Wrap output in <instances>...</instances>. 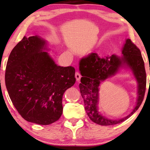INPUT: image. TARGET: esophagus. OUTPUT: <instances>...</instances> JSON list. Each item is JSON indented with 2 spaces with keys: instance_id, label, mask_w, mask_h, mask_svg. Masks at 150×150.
Segmentation results:
<instances>
[{
  "instance_id": "esophagus-1",
  "label": "esophagus",
  "mask_w": 150,
  "mask_h": 150,
  "mask_svg": "<svg viewBox=\"0 0 150 150\" xmlns=\"http://www.w3.org/2000/svg\"><path fill=\"white\" fill-rule=\"evenodd\" d=\"M81 77V75L79 73L78 71H77L75 73V78H76V80H77V81H79Z\"/></svg>"
}]
</instances>
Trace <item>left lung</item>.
Listing matches in <instances>:
<instances>
[{"instance_id": "1", "label": "left lung", "mask_w": 150, "mask_h": 150, "mask_svg": "<svg viewBox=\"0 0 150 150\" xmlns=\"http://www.w3.org/2000/svg\"><path fill=\"white\" fill-rule=\"evenodd\" d=\"M121 57L116 55L101 57L93 53L80 61L79 71L81 75L79 88L84 100L85 109L91 120L101 126L115 125L122 122L138 110L144 100L146 88V73L144 62L139 48L127 39ZM127 65L133 70L139 83V98L136 107L126 117L112 121L106 119L99 114L97 108L98 89L102 81L117 71L119 68Z\"/></svg>"}]
</instances>
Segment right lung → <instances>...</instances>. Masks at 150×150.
I'll use <instances>...</instances> for the list:
<instances>
[{
  "label": "right lung",
  "instance_id": "1",
  "mask_svg": "<svg viewBox=\"0 0 150 150\" xmlns=\"http://www.w3.org/2000/svg\"><path fill=\"white\" fill-rule=\"evenodd\" d=\"M40 37H24L10 54L5 84L12 104L24 120L48 125L63 112L65 91L75 84L73 67L55 64Z\"/></svg>",
  "mask_w": 150,
  "mask_h": 150
}]
</instances>
